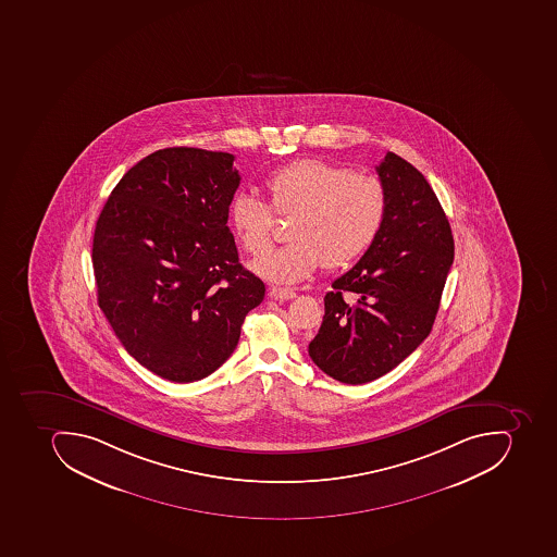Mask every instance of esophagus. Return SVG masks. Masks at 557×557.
Here are the masks:
<instances>
[{"label": "esophagus", "instance_id": "esophagus-1", "mask_svg": "<svg viewBox=\"0 0 557 557\" xmlns=\"http://www.w3.org/2000/svg\"><path fill=\"white\" fill-rule=\"evenodd\" d=\"M269 295H271V298H274V300L280 301L292 300V298L297 297V293L293 292V289L277 288V286H272V288L269 289Z\"/></svg>", "mask_w": 557, "mask_h": 557}]
</instances>
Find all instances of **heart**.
Returning <instances> with one entry per match:
<instances>
[{"instance_id":"b5f03b06","label":"heart","mask_w":557,"mask_h":557,"mask_svg":"<svg viewBox=\"0 0 557 557\" xmlns=\"http://www.w3.org/2000/svg\"><path fill=\"white\" fill-rule=\"evenodd\" d=\"M265 189L271 208L251 193H238L231 200L230 222L242 247L257 257L270 246L273 213L293 218V242L253 262L257 274L276 283L306 280L322 264H350L385 224L388 197L380 181L326 160L288 163L269 174Z\"/></svg>"}]
</instances>
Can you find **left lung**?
Listing matches in <instances>:
<instances>
[{"mask_svg":"<svg viewBox=\"0 0 557 557\" xmlns=\"http://www.w3.org/2000/svg\"><path fill=\"white\" fill-rule=\"evenodd\" d=\"M376 172L388 197L385 224L362 259L331 285L309 344L314 364L347 385L383 376L423 344L454 262L450 224L423 174L392 151Z\"/></svg>","mask_w":557,"mask_h":557,"instance_id":"obj_1","label":"left lung"}]
</instances>
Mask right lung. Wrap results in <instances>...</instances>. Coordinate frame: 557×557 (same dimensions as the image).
Wrapping results in <instances>:
<instances>
[{
  "instance_id": "obj_1",
  "label": "right lung",
  "mask_w": 557,
  "mask_h": 557,
  "mask_svg": "<svg viewBox=\"0 0 557 557\" xmlns=\"http://www.w3.org/2000/svg\"><path fill=\"white\" fill-rule=\"evenodd\" d=\"M235 156L153 151L110 193L92 236L98 306L127 354L174 383L203 380L238 345L265 285L227 227Z\"/></svg>"
}]
</instances>
